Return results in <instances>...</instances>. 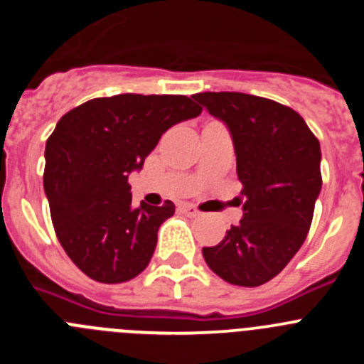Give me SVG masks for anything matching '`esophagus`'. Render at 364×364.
Segmentation results:
<instances>
[{"mask_svg":"<svg viewBox=\"0 0 364 364\" xmlns=\"http://www.w3.org/2000/svg\"><path fill=\"white\" fill-rule=\"evenodd\" d=\"M180 210H182V213L188 215V217H197V215H200L197 205H193V204H182L180 205Z\"/></svg>","mask_w":364,"mask_h":364,"instance_id":"obj_1","label":"esophagus"}]
</instances>
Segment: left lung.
Masks as SVG:
<instances>
[{
  "instance_id": "left-lung-1",
  "label": "left lung",
  "mask_w": 364,
  "mask_h": 364,
  "mask_svg": "<svg viewBox=\"0 0 364 364\" xmlns=\"http://www.w3.org/2000/svg\"><path fill=\"white\" fill-rule=\"evenodd\" d=\"M193 100L230 127L244 200L239 226L217 246L202 247V255L230 284H264L294 259L310 231L323 186L319 140L297 111L269 98L198 92Z\"/></svg>"
}]
</instances>
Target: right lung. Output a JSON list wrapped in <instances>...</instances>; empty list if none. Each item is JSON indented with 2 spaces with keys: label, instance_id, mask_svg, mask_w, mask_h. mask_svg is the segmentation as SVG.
<instances>
[{
  "label": "right lung",
  "instance_id": "obj_1",
  "mask_svg": "<svg viewBox=\"0 0 364 364\" xmlns=\"http://www.w3.org/2000/svg\"><path fill=\"white\" fill-rule=\"evenodd\" d=\"M202 112L184 95H117L65 112L45 147L43 188L56 237L87 277L131 281L149 264L175 204L133 208L129 173L171 125Z\"/></svg>",
  "mask_w": 364,
  "mask_h": 364
}]
</instances>
